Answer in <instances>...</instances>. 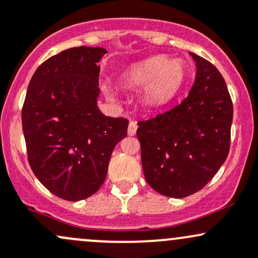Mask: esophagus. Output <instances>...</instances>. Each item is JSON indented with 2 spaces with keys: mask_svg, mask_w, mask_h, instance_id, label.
<instances>
[{
  "mask_svg": "<svg viewBox=\"0 0 258 258\" xmlns=\"http://www.w3.org/2000/svg\"><path fill=\"white\" fill-rule=\"evenodd\" d=\"M137 129H138L137 121L130 120L129 121V126H128V135H129V137H133V135H135V133H137Z\"/></svg>",
  "mask_w": 258,
  "mask_h": 258,
  "instance_id": "esophagus-1",
  "label": "esophagus"
}]
</instances>
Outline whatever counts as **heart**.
I'll use <instances>...</instances> for the list:
<instances>
[{
    "mask_svg": "<svg viewBox=\"0 0 258 258\" xmlns=\"http://www.w3.org/2000/svg\"><path fill=\"white\" fill-rule=\"evenodd\" d=\"M126 87H139L143 103L150 109L166 106L178 95L185 80V69L178 60L154 56L134 63L120 77ZM107 93L114 96L117 91L107 86Z\"/></svg>",
    "mask_w": 258,
    "mask_h": 258,
    "instance_id": "b5f03b06",
    "label": "heart"
}]
</instances>
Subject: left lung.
<instances>
[{"label":"left lung","mask_w":258,"mask_h":258,"mask_svg":"<svg viewBox=\"0 0 258 258\" xmlns=\"http://www.w3.org/2000/svg\"><path fill=\"white\" fill-rule=\"evenodd\" d=\"M196 81L168 112L138 123L146 182L160 195L184 198L206 185L228 157L232 102L218 69L189 52Z\"/></svg>","instance_id":"1"}]
</instances>
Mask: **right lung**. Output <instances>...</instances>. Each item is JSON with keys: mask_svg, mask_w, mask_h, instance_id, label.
I'll list each match as a JSON object with an SVG mask.
<instances>
[{"mask_svg": "<svg viewBox=\"0 0 258 258\" xmlns=\"http://www.w3.org/2000/svg\"><path fill=\"white\" fill-rule=\"evenodd\" d=\"M107 50L79 46L49 57L30 80L22 126L35 177L52 195L77 202L106 179L115 145L129 120L104 115L97 106L98 61Z\"/></svg>", "mask_w": 258, "mask_h": 258, "instance_id": "1", "label": "right lung"}]
</instances>
